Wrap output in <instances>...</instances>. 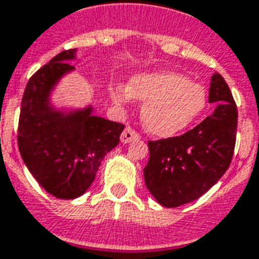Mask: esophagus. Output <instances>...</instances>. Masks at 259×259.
Returning a JSON list of instances; mask_svg holds the SVG:
<instances>
[{"label":"esophagus","mask_w":259,"mask_h":259,"mask_svg":"<svg viewBox=\"0 0 259 259\" xmlns=\"http://www.w3.org/2000/svg\"><path fill=\"white\" fill-rule=\"evenodd\" d=\"M136 138H138V134L134 132L132 127H126L123 132H122L121 134V143L122 144H129L132 143L133 140H136Z\"/></svg>","instance_id":"obj_1"}]
</instances>
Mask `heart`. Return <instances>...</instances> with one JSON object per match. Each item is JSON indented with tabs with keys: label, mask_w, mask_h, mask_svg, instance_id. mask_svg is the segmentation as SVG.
I'll return each mask as SVG.
<instances>
[{
	"label": "heart",
	"mask_w": 259,
	"mask_h": 259,
	"mask_svg": "<svg viewBox=\"0 0 259 259\" xmlns=\"http://www.w3.org/2000/svg\"><path fill=\"white\" fill-rule=\"evenodd\" d=\"M116 103L144 102L143 123L157 137H171L194 123L205 111L208 96L198 82L175 72L137 74L130 84H116L112 90Z\"/></svg>",
	"instance_id": "heart-1"
}]
</instances>
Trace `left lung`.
<instances>
[{
	"mask_svg": "<svg viewBox=\"0 0 259 259\" xmlns=\"http://www.w3.org/2000/svg\"><path fill=\"white\" fill-rule=\"evenodd\" d=\"M209 103L212 115L179 137L149 141V160L144 168L145 185L165 208H177L204 195L219 182L232 160L238 110L230 87L213 73Z\"/></svg>",
	"mask_w": 259,
	"mask_h": 259,
	"instance_id": "left-lung-1",
	"label": "left lung"
}]
</instances>
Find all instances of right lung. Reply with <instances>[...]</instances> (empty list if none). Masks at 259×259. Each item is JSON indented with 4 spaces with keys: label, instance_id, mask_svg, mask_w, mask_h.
<instances>
[{
    "label": "right lung",
    "instance_id": "right-lung-1",
    "mask_svg": "<svg viewBox=\"0 0 259 259\" xmlns=\"http://www.w3.org/2000/svg\"><path fill=\"white\" fill-rule=\"evenodd\" d=\"M76 49L55 55L25 87L19 119L20 155L37 183L61 200L85 193L100 163L119 144L125 126L82 108L55 107L51 96L66 74L76 70L70 61Z\"/></svg>",
    "mask_w": 259,
    "mask_h": 259
}]
</instances>
